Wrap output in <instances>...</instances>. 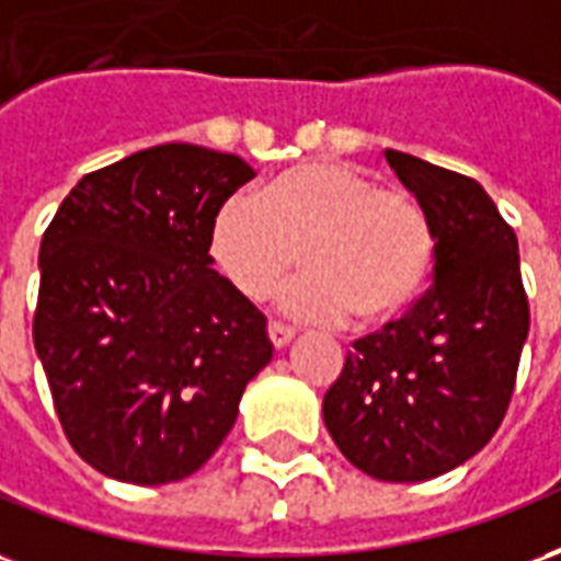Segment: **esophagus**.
Here are the masks:
<instances>
[{
	"mask_svg": "<svg viewBox=\"0 0 561 561\" xmlns=\"http://www.w3.org/2000/svg\"><path fill=\"white\" fill-rule=\"evenodd\" d=\"M293 337H296V329H289V325H284V322H268V341L275 343L277 350L286 346Z\"/></svg>",
	"mask_w": 561,
	"mask_h": 561,
	"instance_id": "34e87169",
	"label": "esophagus"
}]
</instances>
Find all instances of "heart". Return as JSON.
Segmentation results:
<instances>
[{
  "instance_id": "heart-1",
  "label": "heart",
  "mask_w": 561,
  "mask_h": 561,
  "mask_svg": "<svg viewBox=\"0 0 561 561\" xmlns=\"http://www.w3.org/2000/svg\"><path fill=\"white\" fill-rule=\"evenodd\" d=\"M208 253L239 296L263 301L301 263L284 308L313 322L388 325L419 301L436 232L419 196L379 187L343 161H305L251 196H230L208 227Z\"/></svg>"
}]
</instances>
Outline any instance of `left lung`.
Returning a JSON list of instances; mask_svg holds the SVG:
<instances>
[{
	"mask_svg": "<svg viewBox=\"0 0 561 561\" xmlns=\"http://www.w3.org/2000/svg\"><path fill=\"white\" fill-rule=\"evenodd\" d=\"M386 154L431 215L433 284L407 317L353 343L322 419L367 476L427 481L499 431L529 334V298L517 236L484 187L407 151Z\"/></svg>",
	"mask_w": 561,
	"mask_h": 561,
	"instance_id": "1",
	"label": "left lung"
}]
</instances>
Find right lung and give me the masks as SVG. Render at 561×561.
<instances>
[{
  "label": "right lung",
  "mask_w": 561,
  "mask_h": 561,
  "mask_svg": "<svg viewBox=\"0 0 561 561\" xmlns=\"http://www.w3.org/2000/svg\"><path fill=\"white\" fill-rule=\"evenodd\" d=\"M253 167L194 142L85 173L41 239L32 341L68 443L170 484L206 463L272 362L265 317L211 268V218Z\"/></svg>",
  "instance_id": "obj_1"
}]
</instances>
